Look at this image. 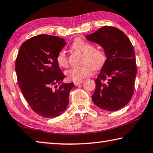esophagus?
Masks as SVG:
<instances>
[{
	"label": "esophagus",
	"instance_id": "1",
	"mask_svg": "<svg viewBox=\"0 0 153 153\" xmlns=\"http://www.w3.org/2000/svg\"><path fill=\"white\" fill-rule=\"evenodd\" d=\"M83 82H84V81H83V80H81V81H78V82H74V85H79L80 84H82Z\"/></svg>",
	"mask_w": 153,
	"mask_h": 153
}]
</instances>
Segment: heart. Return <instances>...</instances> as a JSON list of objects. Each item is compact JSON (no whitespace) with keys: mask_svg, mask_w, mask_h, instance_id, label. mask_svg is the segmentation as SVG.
<instances>
[{"mask_svg":"<svg viewBox=\"0 0 153 153\" xmlns=\"http://www.w3.org/2000/svg\"><path fill=\"white\" fill-rule=\"evenodd\" d=\"M71 49L82 54V63H85L82 66L71 68L66 71L67 77L72 81L78 82L91 76L93 68L95 70H100L106 62L107 57L104 49L94 48L92 44L81 38L75 39L71 45ZM57 62L62 68H67L69 65L68 57L64 51L58 53Z\"/></svg>","mask_w":153,"mask_h":153,"instance_id":"heart-1","label":"heart"}]
</instances>
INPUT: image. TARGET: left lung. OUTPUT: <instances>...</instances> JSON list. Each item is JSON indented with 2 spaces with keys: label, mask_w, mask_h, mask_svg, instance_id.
<instances>
[{
  "label": "left lung",
  "mask_w": 153,
  "mask_h": 153,
  "mask_svg": "<svg viewBox=\"0 0 153 153\" xmlns=\"http://www.w3.org/2000/svg\"><path fill=\"white\" fill-rule=\"evenodd\" d=\"M103 48L107 59L95 80L91 98L94 104L108 111H116L130 101L134 90L137 63L133 45L116 27L104 26L86 36Z\"/></svg>",
  "instance_id": "obj_1"
}]
</instances>
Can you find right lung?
Listing matches in <instances>:
<instances>
[{
  "label": "right lung",
  "mask_w": 153,
  "mask_h": 153,
  "mask_svg": "<svg viewBox=\"0 0 153 153\" xmlns=\"http://www.w3.org/2000/svg\"><path fill=\"white\" fill-rule=\"evenodd\" d=\"M66 45L62 38L39 35L22 44L15 62L18 84L25 99L42 117L55 118L69 104L74 83L62 84L65 75L57 56Z\"/></svg>",
  "instance_id": "obj_1"
}]
</instances>
